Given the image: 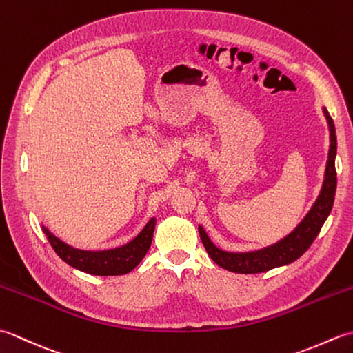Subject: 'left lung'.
I'll list each match as a JSON object with an SVG mask.
<instances>
[{"mask_svg": "<svg viewBox=\"0 0 353 353\" xmlns=\"http://www.w3.org/2000/svg\"><path fill=\"white\" fill-rule=\"evenodd\" d=\"M323 114L329 125V133H331V145H329L323 186H321L320 196L317 197L316 203L310 209V212L306 214V216L301 223H299V226L292 230L290 235L282 238L281 241L274 243L273 245L264 247V249L244 253L224 252L219 249V247L209 239L205 229L199 226L201 243H203L208 254L211 256L215 264H219L224 270H229V272L234 273H262L274 267L291 264L292 261L301 258L302 254L310 249V245L312 244L314 239H316L321 226H323V223L326 221L329 212H331L336 188L335 125L326 108H323Z\"/></svg>", "mask_w": 353, "mask_h": 353, "instance_id": "obj_1", "label": "left lung"}]
</instances>
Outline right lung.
I'll list each match as a JSON object with an SVG mask.
<instances>
[{"label":"right lung","mask_w":353,"mask_h":353,"mask_svg":"<svg viewBox=\"0 0 353 353\" xmlns=\"http://www.w3.org/2000/svg\"><path fill=\"white\" fill-rule=\"evenodd\" d=\"M154 226L156 219H152L141 230V234L133 238L130 243L117 247V249L100 252L74 249V247L65 244L52 235L47 228L42 226V229L59 258L63 259L68 265L95 276H118L132 272L145 256L150 245H152Z\"/></svg>","instance_id":"right-lung-1"}]
</instances>
